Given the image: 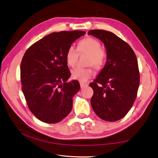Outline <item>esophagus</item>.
Returning <instances> with one entry per match:
<instances>
[{
  "instance_id": "1",
  "label": "esophagus",
  "mask_w": 158,
  "mask_h": 158,
  "mask_svg": "<svg viewBox=\"0 0 158 158\" xmlns=\"http://www.w3.org/2000/svg\"><path fill=\"white\" fill-rule=\"evenodd\" d=\"M80 86H81V88H84L85 86H88V84L85 83H83V82H80Z\"/></svg>"
}]
</instances>
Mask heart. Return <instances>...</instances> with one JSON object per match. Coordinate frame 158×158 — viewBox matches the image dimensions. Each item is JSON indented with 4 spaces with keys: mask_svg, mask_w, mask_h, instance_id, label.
Returning a JSON list of instances; mask_svg holds the SVG:
<instances>
[{
    "mask_svg": "<svg viewBox=\"0 0 158 158\" xmlns=\"http://www.w3.org/2000/svg\"><path fill=\"white\" fill-rule=\"evenodd\" d=\"M80 54H88L87 64L92 65L96 69H100L105 63L106 52L101 48L100 41L96 38L88 37L82 39L78 43L77 49L71 45L68 48L66 53L67 64L73 66L76 64ZM94 75L92 66L85 68L77 66L72 70V76L73 79L81 82H86L90 79Z\"/></svg>",
    "mask_w": 158,
    "mask_h": 158,
    "instance_id": "1",
    "label": "heart"
}]
</instances>
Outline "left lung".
<instances>
[{
    "label": "left lung",
    "instance_id": "1",
    "mask_svg": "<svg viewBox=\"0 0 158 158\" xmlns=\"http://www.w3.org/2000/svg\"><path fill=\"white\" fill-rule=\"evenodd\" d=\"M104 43L107 61L97 78L89 84L94 90L91 105L102 119L116 121L132 108L139 85L135 54L130 45L114 33L102 30L88 31Z\"/></svg>",
    "mask_w": 158,
    "mask_h": 158
}]
</instances>
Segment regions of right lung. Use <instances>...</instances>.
<instances>
[{
  "instance_id": "obj_1",
  "label": "right lung",
  "mask_w": 158,
  "mask_h": 158,
  "mask_svg": "<svg viewBox=\"0 0 158 158\" xmlns=\"http://www.w3.org/2000/svg\"><path fill=\"white\" fill-rule=\"evenodd\" d=\"M83 31L53 32L33 44L20 64L22 90L30 110L40 121L57 123L71 112L73 97L80 89L77 81L67 82L68 48L85 35Z\"/></svg>"
}]
</instances>
